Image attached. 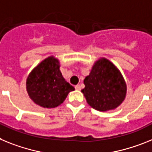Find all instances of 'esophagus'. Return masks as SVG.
<instances>
[{
    "instance_id": "esophagus-1",
    "label": "esophagus",
    "mask_w": 152,
    "mask_h": 152,
    "mask_svg": "<svg viewBox=\"0 0 152 152\" xmlns=\"http://www.w3.org/2000/svg\"><path fill=\"white\" fill-rule=\"evenodd\" d=\"M75 89H76V90H81V86H80V85H76L75 86Z\"/></svg>"
}]
</instances>
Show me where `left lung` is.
<instances>
[{
  "label": "left lung",
  "instance_id": "left-lung-1",
  "mask_svg": "<svg viewBox=\"0 0 152 152\" xmlns=\"http://www.w3.org/2000/svg\"><path fill=\"white\" fill-rule=\"evenodd\" d=\"M84 84L82 92L96 110L114 109L125 99L127 90L125 80L115 66L105 58L95 63Z\"/></svg>",
  "mask_w": 152,
  "mask_h": 152
}]
</instances>
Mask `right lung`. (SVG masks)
Instances as JSON below:
<instances>
[{
  "mask_svg": "<svg viewBox=\"0 0 152 152\" xmlns=\"http://www.w3.org/2000/svg\"><path fill=\"white\" fill-rule=\"evenodd\" d=\"M27 90L30 99L44 108H55L66 98L74 87L67 83L60 70L59 60L53 56L45 59L27 77Z\"/></svg>",
  "mask_w": 152,
  "mask_h": 152,
  "instance_id": "right-lung-1",
  "label": "right lung"
}]
</instances>
